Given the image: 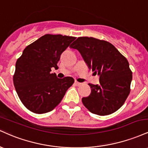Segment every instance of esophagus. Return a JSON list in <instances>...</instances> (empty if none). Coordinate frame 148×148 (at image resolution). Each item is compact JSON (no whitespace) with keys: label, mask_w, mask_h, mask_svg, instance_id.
Here are the masks:
<instances>
[{"label":"esophagus","mask_w":148,"mask_h":148,"mask_svg":"<svg viewBox=\"0 0 148 148\" xmlns=\"http://www.w3.org/2000/svg\"><path fill=\"white\" fill-rule=\"evenodd\" d=\"M74 84H75L76 86H81V83H79V82H77V81H75V82H74Z\"/></svg>","instance_id":"obj_1"}]
</instances>
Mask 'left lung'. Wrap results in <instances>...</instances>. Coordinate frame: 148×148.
Wrapping results in <instances>:
<instances>
[{
  "instance_id": "1",
  "label": "left lung",
  "mask_w": 148,
  "mask_h": 148,
  "mask_svg": "<svg viewBox=\"0 0 148 148\" xmlns=\"http://www.w3.org/2000/svg\"><path fill=\"white\" fill-rule=\"evenodd\" d=\"M80 52L88 67L99 76L89 84L91 93L82 102L91 113L107 115L118 111L130 92L132 72L126 58L109 42L94 37H78L70 45Z\"/></svg>"
}]
</instances>
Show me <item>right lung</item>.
Instances as JSON below:
<instances>
[{
    "label": "right lung",
    "mask_w": 148,
    "mask_h": 148,
    "mask_svg": "<svg viewBox=\"0 0 148 148\" xmlns=\"http://www.w3.org/2000/svg\"><path fill=\"white\" fill-rule=\"evenodd\" d=\"M76 39L62 35H43L27 46L15 65L13 81L23 104L37 114L48 113L59 104L74 84L71 76L58 79L52 67H58L61 54Z\"/></svg>",
    "instance_id": "add662e5"
}]
</instances>
